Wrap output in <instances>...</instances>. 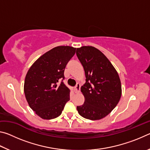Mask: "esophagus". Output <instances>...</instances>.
Listing matches in <instances>:
<instances>
[{
  "label": "esophagus",
  "instance_id": "34e87169",
  "mask_svg": "<svg viewBox=\"0 0 150 150\" xmlns=\"http://www.w3.org/2000/svg\"><path fill=\"white\" fill-rule=\"evenodd\" d=\"M80 87H81V85L79 83H77L75 87H74V90H75V93H79L80 92Z\"/></svg>",
  "mask_w": 150,
  "mask_h": 150
}]
</instances>
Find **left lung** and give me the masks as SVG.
Returning <instances> with one entry per match:
<instances>
[{
  "mask_svg": "<svg viewBox=\"0 0 150 150\" xmlns=\"http://www.w3.org/2000/svg\"><path fill=\"white\" fill-rule=\"evenodd\" d=\"M76 54L86 77V83L81 88L85 102L77 106L78 112L85 118L100 120L107 116L120 99V77L108 58L95 47L77 48Z\"/></svg>",
  "mask_w": 150,
  "mask_h": 150,
  "instance_id": "1",
  "label": "left lung"
}]
</instances>
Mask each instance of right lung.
Returning a JSON list of instances; mask_svg holds the SVG:
<instances>
[{"label": "right lung", "instance_id": "add662e5", "mask_svg": "<svg viewBox=\"0 0 150 150\" xmlns=\"http://www.w3.org/2000/svg\"><path fill=\"white\" fill-rule=\"evenodd\" d=\"M76 48L57 46L40 57L28 71L24 91L30 107L40 118L50 120L59 116L70 99V89L62 81L66 65Z\"/></svg>", "mask_w": 150, "mask_h": 150}]
</instances>
